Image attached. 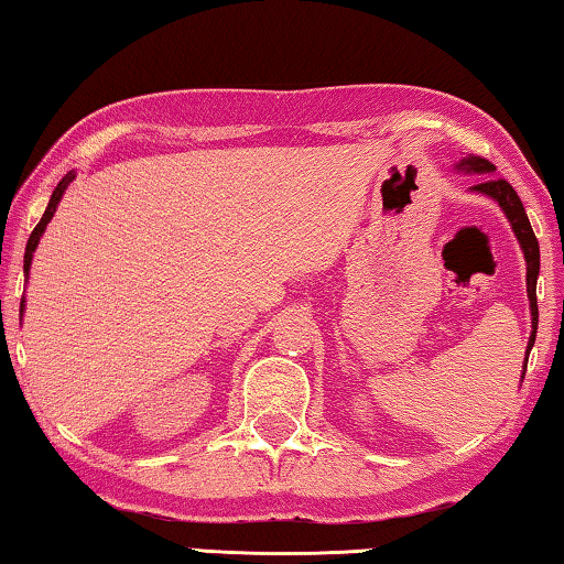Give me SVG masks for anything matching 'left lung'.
Wrapping results in <instances>:
<instances>
[{"mask_svg":"<svg viewBox=\"0 0 564 564\" xmlns=\"http://www.w3.org/2000/svg\"><path fill=\"white\" fill-rule=\"evenodd\" d=\"M457 171H465V174H482L485 178L477 181L475 186H470L473 194H482L492 198L495 204L500 206V212L508 218L512 226V234L518 236V243L522 248L524 263H528V299H530V316H532V333L528 340V348H524V368H528V356L534 346V336H538V275H540V243L534 238V231L530 226V218L524 214V206L520 202V196L514 194V188L508 184L505 178H495V166L490 161H485L480 156H467L460 159V164H455ZM524 373L520 376L522 383Z\"/></svg>","mask_w":564,"mask_h":564,"instance_id":"1","label":"left lung"}]
</instances>
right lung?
Masks as SVG:
<instances>
[{
    "label": "right lung",
    "mask_w": 564,
    "mask_h": 564,
    "mask_svg": "<svg viewBox=\"0 0 564 564\" xmlns=\"http://www.w3.org/2000/svg\"><path fill=\"white\" fill-rule=\"evenodd\" d=\"M74 178H76V174H74V171H69V174H66V176L59 181V184H56L54 194H52V198H50V206H46V212H44V216H42V221L36 224V228H34L32 236H30V241H26V251H24V279H26V281H30V269H32V261H34V251H36V246H40L44 231H46V224H50L52 218H54L56 206H59L62 196L66 194V188H69V184H72ZM24 303H26V301L22 299V305H19V318L24 316Z\"/></svg>",
    "instance_id": "add662e5"
}]
</instances>
